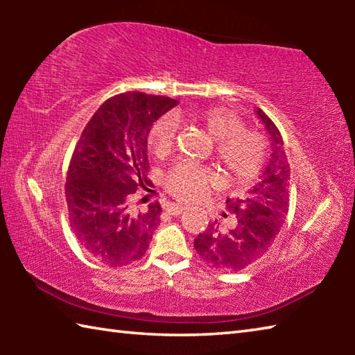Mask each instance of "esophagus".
<instances>
[{"label": "esophagus", "mask_w": 355, "mask_h": 355, "mask_svg": "<svg viewBox=\"0 0 355 355\" xmlns=\"http://www.w3.org/2000/svg\"><path fill=\"white\" fill-rule=\"evenodd\" d=\"M164 209H166V211L169 213V214H172V216H178V214L183 213L184 207H183V205H177V203H167Z\"/></svg>", "instance_id": "34e87169"}]
</instances>
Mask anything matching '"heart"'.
Instances as JSON below:
<instances>
[{"instance_id":"b5f03b06","label":"heart","mask_w":355,"mask_h":355,"mask_svg":"<svg viewBox=\"0 0 355 355\" xmlns=\"http://www.w3.org/2000/svg\"><path fill=\"white\" fill-rule=\"evenodd\" d=\"M197 120L216 141V159L235 183H249L261 172L268 155V141L263 133L245 128L244 120L235 111L211 106L197 114ZM178 119L166 114L156 120L148 133V141L158 156L171 153L178 136ZM218 175L207 167L178 163L166 173L164 188L183 202L202 199L209 188L218 184Z\"/></svg>"}]
</instances>
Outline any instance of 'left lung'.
<instances>
[{
    "mask_svg": "<svg viewBox=\"0 0 355 355\" xmlns=\"http://www.w3.org/2000/svg\"><path fill=\"white\" fill-rule=\"evenodd\" d=\"M272 141V155L266 171L244 199H227V209L235 214L232 225L218 220L194 239V249L216 271L238 272L266 254L274 244L290 208L291 169L284 148V139L275 123L257 107ZM227 218V214H224Z\"/></svg>",
    "mask_w": 355,
    "mask_h": 355,
    "instance_id": "left-lung-1",
    "label": "left lung"
}]
</instances>
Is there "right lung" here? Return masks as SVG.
<instances>
[{"instance_id": "add662e5", "label": "right lung", "mask_w": 355, "mask_h": 355, "mask_svg": "<svg viewBox=\"0 0 355 355\" xmlns=\"http://www.w3.org/2000/svg\"><path fill=\"white\" fill-rule=\"evenodd\" d=\"M177 100L144 92L114 95L89 120L71 155L65 202L81 248L110 268L141 260L159 224L161 205L135 209L147 189V137Z\"/></svg>"}]
</instances>
